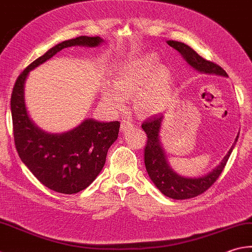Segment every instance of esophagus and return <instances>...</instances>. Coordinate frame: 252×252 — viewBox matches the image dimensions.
<instances>
[{"mask_svg": "<svg viewBox=\"0 0 252 252\" xmlns=\"http://www.w3.org/2000/svg\"><path fill=\"white\" fill-rule=\"evenodd\" d=\"M134 127V123H132L130 120H128V118H125V120L122 121V124H121V130L122 131H127L131 129V128Z\"/></svg>", "mask_w": 252, "mask_h": 252, "instance_id": "esophagus-1", "label": "esophagus"}]
</instances>
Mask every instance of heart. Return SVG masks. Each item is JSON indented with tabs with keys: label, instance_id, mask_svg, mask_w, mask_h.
Segmentation results:
<instances>
[{
	"label": "heart",
	"instance_id": "obj_1",
	"mask_svg": "<svg viewBox=\"0 0 252 252\" xmlns=\"http://www.w3.org/2000/svg\"><path fill=\"white\" fill-rule=\"evenodd\" d=\"M158 56L146 54L123 63L114 72L112 84H104L103 98L115 110H122L126 96L136 92L135 102L146 115L167 110L172 96V78L169 69L158 64Z\"/></svg>",
	"mask_w": 252,
	"mask_h": 252
}]
</instances>
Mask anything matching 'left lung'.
Returning a JSON list of instances; mask_svg holds the SVG:
<instances>
[{"mask_svg": "<svg viewBox=\"0 0 252 252\" xmlns=\"http://www.w3.org/2000/svg\"><path fill=\"white\" fill-rule=\"evenodd\" d=\"M168 45L178 50L184 60L197 71L208 74H217L222 77H228L226 71L220 65L205 60L194 51L191 47L180 41L168 40ZM163 115H155L142 123V129L148 137L145 148V165L151 181L155 183L160 192L165 196L174 200H187L195 197L210 189L216 180L220 178L222 170L228 161L234 149L239 134L237 135L235 142L232 144L228 153L221 160V162L212 171L200 178H184L179 175L169 165L165 153L160 141V128L162 124Z\"/></svg>", "mask_w": 252, "mask_h": 252, "instance_id": "left-lung-1", "label": "left lung"}]
</instances>
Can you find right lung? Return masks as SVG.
I'll use <instances>...</instances> for the list:
<instances>
[{
    "label": "right lung",
    "mask_w": 252,
    "mask_h": 252,
    "mask_svg": "<svg viewBox=\"0 0 252 252\" xmlns=\"http://www.w3.org/2000/svg\"><path fill=\"white\" fill-rule=\"evenodd\" d=\"M101 37L80 36L59 42L23 71L13 88L11 112L15 147L21 160L38 181L52 191L74 194L87 189L101 172L106 155L117 139L120 122L84 120L63 134H49L28 116L24 88L30 71L46 63L57 52L72 46L97 47Z\"/></svg>",
    "instance_id": "right-lung-1"
}]
</instances>
